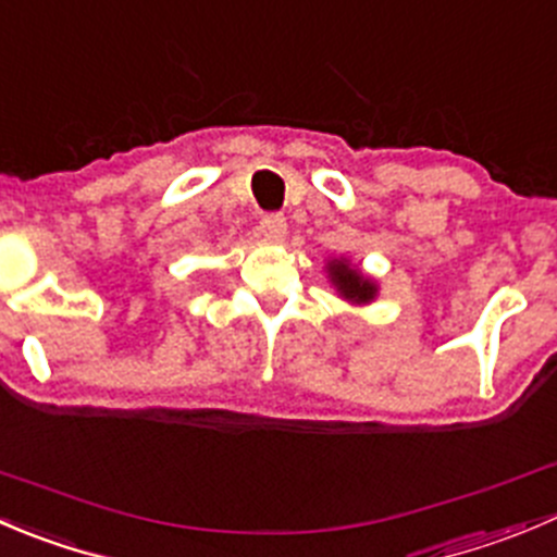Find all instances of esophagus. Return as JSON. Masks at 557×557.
Listing matches in <instances>:
<instances>
[{"mask_svg":"<svg viewBox=\"0 0 557 557\" xmlns=\"http://www.w3.org/2000/svg\"><path fill=\"white\" fill-rule=\"evenodd\" d=\"M258 231H261L263 239L280 242L285 236V231H288V223H285V214H280V212L263 214L261 223H258Z\"/></svg>","mask_w":557,"mask_h":557,"instance_id":"34e87169","label":"esophagus"}]
</instances>
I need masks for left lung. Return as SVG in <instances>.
I'll return each mask as SVG.
<instances>
[{"label":"left lung","mask_w":557,"mask_h":557,"mask_svg":"<svg viewBox=\"0 0 557 557\" xmlns=\"http://www.w3.org/2000/svg\"><path fill=\"white\" fill-rule=\"evenodd\" d=\"M329 272H332V283L337 285V290L345 296V299L370 301L372 296H375V285H372L370 280L361 277V274L356 272V269H350L348 263L334 261L332 267H329Z\"/></svg>","instance_id":"1"}]
</instances>
